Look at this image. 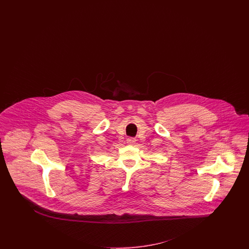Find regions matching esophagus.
Instances as JSON below:
<instances>
[{
  "label": "esophagus",
  "instance_id": "1",
  "mask_svg": "<svg viewBox=\"0 0 249 249\" xmlns=\"http://www.w3.org/2000/svg\"><path fill=\"white\" fill-rule=\"evenodd\" d=\"M135 142V138H128V139H127V143L129 144V145H133Z\"/></svg>",
  "mask_w": 249,
  "mask_h": 249
}]
</instances>
